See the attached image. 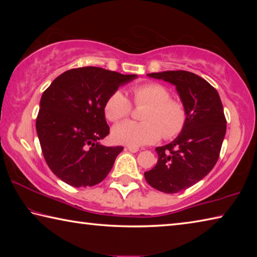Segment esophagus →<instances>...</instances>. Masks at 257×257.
I'll return each instance as SVG.
<instances>
[{
  "label": "esophagus",
  "mask_w": 257,
  "mask_h": 257,
  "mask_svg": "<svg viewBox=\"0 0 257 257\" xmlns=\"http://www.w3.org/2000/svg\"><path fill=\"white\" fill-rule=\"evenodd\" d=\"M127 150H128L129 152H132V153H136V152L139 151L138 147H133V146H128Z\"/></svg>",
  "instance_id": "1"
}]
</instances>
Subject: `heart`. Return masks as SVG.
Listing matches in <instances>:
<instances>
[{
    "label": "heart",
    "mask_w": 257,
    "mask_h": 257,
    "mask_svg": "<svg viewBox=\"0 0 257 257\" xmlns=\"http://www.w3.org/2000/svg\"><path fill=\"white\" fill-rule=\"evenodd\" d=\"M135 103L137 105H149L143 114V121H123L112 129L113 141L118 144L138 147L153 144L161 137L173 138L184 129L187 120L186 108L180 102L171 99V93L167 87L160 84H144L133 89ZM132 112L128 97L115 90L110 95L104 105L107 120L119 121Z\"/></svg>",
    "instance_id": "obj_1"
}]
</instances>
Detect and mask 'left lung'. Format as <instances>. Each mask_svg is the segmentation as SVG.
Listing matches in <instances>:
<instances>
[{"mask_svg":"<svg viewBox=\"0 0 257 257\" xmlns=\"http://www.w3.org/2000/svg\"><path fill=\"white\" fill-rule=\"evenodd\" d=\"M147 76L175 85L186 108L187 120L182 132L169 144L156 147L158 163L144 173L153 188L175 194L202 180L214 168L227 121L219 93L202 77L184 70Z\"/></svg>","mask_w":257,"mask_h":257,"instance_id":"1","label":"left lung"}]
</instances>
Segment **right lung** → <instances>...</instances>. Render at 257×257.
<instances>
[{"mask_svg": "<svg viewBox=\"0 0 257 257\" xmlns=\"http://www.w3.org/2000/svg\"><path fill=\"white\" fill-rule=\"evenodd\" d=\"M98 67L63 72L42 95L36 130L43 155L54 175L66 184L90 187L104 180L123 147H107L104 105L120 86L136 79Z\"/></svg>", "mask_w": 257, "mask_h": 257, "instance_id": "right-lung-1", "label": "right lung"}]
</instances>
